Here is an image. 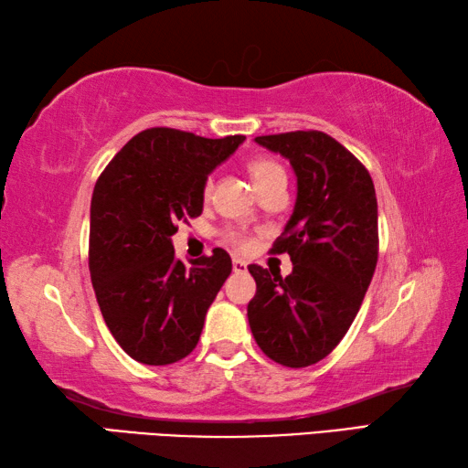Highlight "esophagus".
Listing matches in <instances>:
<instances>
[{
  "instance_id": "34e87169",
  "label": "esophagus",
  "mask_w": 468,
  "mask_h": 468,
  "mask_svg": "<svg viewBox=\"0 0 468 468\" xmlns=\"http://www.w3.org/2000/svg\"><path fill=\"white\" fill-rule=\"evenodd\" d=\"M245 270H248V263H245V261L239 260V258H235V260H233V271H237V274H243Z\"/></svg>"
}]
</instances>
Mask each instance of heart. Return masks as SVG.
<instances>
[{
  "instance_id": "1",
  "label": "heart",
  "mask_w": 468,
  "mask_h": 468,
  "mask_svg": "<svg viewBox=\"0 0 468 468\" xmlns=\"http://www.w3.org/2000/svg\"><path fill=\"white\" fill-rule=\"evenodd\" d=\"M250 174H251L253 184H256V188L260 190L263 184H268L271 180V177L284 174V169L280 167L278 164H274L271 159H253L250 164ZM210 190H212V180L208 177V180L205 182V188H202V192H205V197H208ZM227 239L231 241L233 245H237V248H245V245H248V239H245V237L239 231H229Z\"/></svg>"
}]
</instances>
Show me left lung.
<instances>
[{"mask_svg": "<svg viewBox=\"0 0 468 468\" xmlns=\"http://www.w3.org/2000/svg\"><path fill=\"white\" fill-rule=\"evenodd\" d=\"M291 161L296 202L271 253H288L292 274L251 263L256 296L248 304L261 352L288 368L325 358L342 342L378 260V207L368 169L321 131L256 137Z\"/></svg>", "mask_w": 468, "mask_h": 468, "instance_id": "obj_1", "label": "left lung"}]
</instances>
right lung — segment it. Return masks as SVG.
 <instances>
[{
    "label": "right lung",
    "mask_w": 468,
    "mask_h": 468,
    "mask_svg": "<svg viewBox=\"0 0 468 468\" xmlns=\"http://www.w3.org/2000/svg\"><path fill=\"white\" fill-rule=\"evenodd\" d=\"M243 141V134L205 139L157 126L134 134L98 177L91 284L110 334L133 360L165 367L197 347L233 263L215 248L186 266L176 258L172 235L200 217L208 174Z\"/></svg>",
    "instance_id": "right-lung-1"
}]
</instances>
